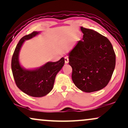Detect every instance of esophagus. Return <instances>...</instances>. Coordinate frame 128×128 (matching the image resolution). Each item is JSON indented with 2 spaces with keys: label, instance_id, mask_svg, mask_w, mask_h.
I'll return each mask as SVG.
<instances>
[{
  "label": "esophagus",
  "instance_id": "esophagus-1",
  "mask_svg": "<svg viewBox=\"0 0 128 128\" xmlns=\"http://www.w3.org/2000/svg\"><path fill=\"white\" fill-rule=\"evenodd\" d=\"M64 62H65V64H68L69 62V58H68V56L64 57Z\"/></svg>",
  "mask_w": 128,
  "mask_h": 128
}]
</instances>
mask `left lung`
I'll use <instances>...</instances> for the list:
<instances>
[{
	"label": "left lung",
	"instance_id": "1",
	"mask_svg": "<svg viewBox=\"0 0 128 128\" xmlns=\"http://www.w3.org/2000/svg\"><path fill=\"white\" fill-rule=\"evenodd\" d=\"M80 29L83 40H79L69 54L72 80L84 92H95L110 81L115 67V53L105 36L82 26Z\"/></svg>",
	"mask_w": 128,
	"mask_h": 128
}]
</instances>
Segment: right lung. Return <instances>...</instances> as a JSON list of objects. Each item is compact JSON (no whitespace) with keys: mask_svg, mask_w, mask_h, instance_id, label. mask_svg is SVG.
I'll list each match as a JSON object with an SVG mask.
<instances>
[{"mask_svg":"<svg viewBox=\"0 0 128 128\" xmlns=\"http://www.w3.org/2000/svg\"><path fill=\"white\" fill-rule=\"evenodd\" d=\"M39 34L34 31L20 40L12 58V70L18 88L33 97H42L52 90L56 74L64 64V58L55 62H49L34 70H28L20 66L19 61L20 50L26 40Z\"/></svg>","mask_w":128,"mask_h":128,"instance_id":"obj_1","label":"right lung"}]
</instances>
